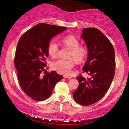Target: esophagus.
Instances as JSON below:
<instances>
[{
	"label": "esophagus",
	"instance_id": "34e87169",
	"mask_svg": "<svg viewBox=\"0 0 129 129\" xmlns=\"http://www.w3.org/2000/svg\"><path fill=\"white\" fill-rule=\"evenodd\" d=\"M64 78H71L72 77H71V76H67V75H64Z\"/></svg>",
	"mask_w": 129,
	"mask_h": 129
}]
</instances>
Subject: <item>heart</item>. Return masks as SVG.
Instances as JSON below:
<instances>
[{
	"mask_svg": "<svg viewBox=\"0 0 129 129\" xmlns=\"http://www.w3.org/2000/svg\"><path fill=\"white\" fill-rule=\"evenodd\" d=\"M61 42L71 49L68 56L71 59L57 60L52 62V68L59 73L69 75L72 69L75 66V61L77 62H82L86 57L88 51L85 47L80 46L79 40L74 36L69 35L64 37L61 39ZM47 52L51 57H56L58 52V47L55 41L52 40L48 43Z\"/></svg>",
	"mask_w": 129,
	"mask_h": 129,
	"instance_id": "obj_1",
	"label": "heart"
}]
</instances>
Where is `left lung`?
<instances>
[{"label":"left lung","instance_id":"left-lung-1","mask_svg":"<svg viewBox=\"0 0 129 129\" xmlns=\"http://www.w3.org/2000/svg\"><path fill=\"white\" fill-rule=\"evenodd\" d=\"M81 37L88 51L82 70L90 77H77L79 85L73 97L77 104L88 106L101 100L110 88L115 74V53L110 41L97 28H84Z\"/></svg>","mask_w":129,"mask_h":129}]
</instances>
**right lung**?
<instances>
[{
    "label": "right lung",
    "instance_id": "right-lung-1",
    "mask_svg": "<svg viewBox=\"0 0 129 129\" xmlns=\"http://www.w3.org/2000/svg\"><path fill=\"white\" fill-rule=\"evenodd\" d=\"M67 27L39 23L22 35L17 43L14 64L21 89L37 101H44L52 94L55 85L63 78L55 71L46 72L47 47L53 37Z\"/></svg>",
    "mask_w": 129,
    "mask_h": 129
}]
</instances>
